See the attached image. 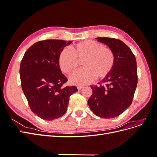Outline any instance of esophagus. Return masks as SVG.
<instances>
[{"label":"esophagus","instance_id":"1","mask_svg":"<svg viewBox=\"0 0 157 157\" xmlns=\"http://www.w3.org/2000/svg\"><path fill=\"white\" fill-rule=\"evenodd\" d=\"M82 88H83V86H77V89H78V90H80Z\"/></svg>","mask_w":157,"mask_h":157}]
</instances>
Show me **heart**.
<instances>
[{
  "instance_id": "heart-1",
  "label": "heart",
  "mask_w": 157,
  "mask_h": 157,
  "mask_svg": "<svg viewBox=\"0 0 157 157\" xmlns=\"http://www.w3.org/2000/svg\"><path fill=\"white\" fill-rule=\"evenodd\" d=\"M71 52L64 48L58 59L61 70L71 73L77 68L79 61H83L84 69L75 71L69 77V82L76 85L92 83L96 77L102 79L111 73L115 65V56L111 49L105 48L101 42L84 40L75 44Z\"/></svg>"
}]
</instances>
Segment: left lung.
I'll return each mask as SVG.
<instances>
[{
	"label": "left lung",
	"instance_id": "1",
	"mask_svg": "<svg viewBox=\"0 0 157 157\" xmlns=\"http://www.w3.org/2000/svg\"><path fill=\"white\" fill-rule=\"evenodd\" d=\"M107 45L115 56L111 73L103 79L99 86L92 85V94L88 101L95 115L104 118L120 115L131 105L137 84L135 56L122 41L107 37L96 38Z\"/></svg>",
	"mask_w": 157,
	"mask_h": 157
}]
</instances>
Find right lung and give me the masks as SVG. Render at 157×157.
Masks as SVG:
<instances>
[{
	"instance_id": "1",
	"label": "right lung",
	"mask_w": 157,
	"mask_h": 157,
	"mask_svg": "<svg viewBox=\"0 0 157 157\" xmlns=\"http://www.w3.org/2000/svg\"><path fill=\"white\" fill-rule=\"evenodd\" d=\"M72 41L45 40L28 49L21 61L20 74L23 92L31 109L45 121L62 117L67 111L69 97L78 90L63 86L67 78L61 73L60 52Z\"/></svg>"
}]
</instances>
